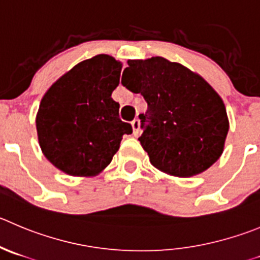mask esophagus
<instances>
[{"instance_id":"1","label":"esophagus","mask_w":260,"mask_h":260,"mask_svg":"<svg viewBox=\"0 0 260 260\" xmlns=\"http://www.w3.org/2000/svg\"><path fill=\"white\" fill-rule=\"evenodd\" d=\"M132 126H133V132H134V135L135 137H138V135L140 134V120L139 118H135V120L132 122Z\"/></svg>"}]
</instances>
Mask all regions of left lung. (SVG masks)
<instances>
[{
	"instance_id": "1",
	"label": "left lung",
	"mask_w": 260,
	"mask_h": 260,
	"mask_svg": "<svg viewBox=\"0 0 260 260\" xmlns=\"http://www.w3.org/2000/svg\"><path fill=\"white\" fill-rule=\"evenodd\" d=\"M123 86L148 105L139 138L155 169L177 177L206 171L221 157L229 133L226 107L202 76L163 57L128 60Z\"/></svg>"
}]
</instances>
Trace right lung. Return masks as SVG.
<instances>
[{
	"label": "right lung",
	"instance_id": "add662e5",
	"mask_svg": "<svg viewBox=\"0 0 260 260\" xmlns=\"http://www.w3.org/2000/svg\"><path fill=\"white\" fill-rule=\"evenodd\" d=\"M121 62L98 54L74 66L42 98L37 132L42 152L71 176H94L120 148L130 123L118 117L111 94L120 83Z\"/></svg>",
	"mask_w": 260,
	"mask_h": 260
}]
</instances>
